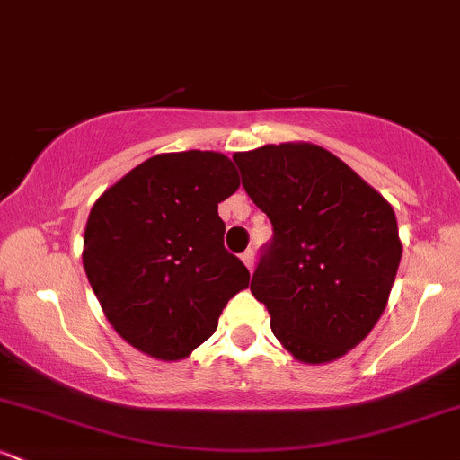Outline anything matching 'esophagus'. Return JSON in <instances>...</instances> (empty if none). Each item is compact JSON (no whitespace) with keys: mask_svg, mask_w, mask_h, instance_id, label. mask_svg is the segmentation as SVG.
<instances>
[{"mask_svg":"<svg viewBox=\"0 0 460 460\" xmlns=\"http://www.w3.org/2000/svg\"><path fill=\"white\" fill-rule=\"evenodd\" d=\"M242 261H244V266L248 268V270H252V266H255V252L248 248V251L242 252Z\"/></svg>","mask_w":460,"mask_h":460,"instance_id":"obj_1","label":"esophagus"}]
</instances>
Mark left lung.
<instances>
[{
  "label": "left lung",
  "mask_w": 460,
  "mask_h": 460,
  "mask_svg": "<svg viewBox=\"0 0 460 460\" xmlns=\"http://www.w3.org/2000/svg\"><path fill=\"white\" fill-rule=\"evenodd\" d=\"M242 186L270 218L251 292L296 361L320 366L361 344L387 307L402 257L394 208L311 142L235 153Z\"/></svg>",
  "instance_id": "left-lung-1"
}]
</instances>
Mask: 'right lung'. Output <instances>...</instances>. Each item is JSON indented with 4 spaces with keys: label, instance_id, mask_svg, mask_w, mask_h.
Listing matches in <instances>:
<instances>
[{
    "label": "right lung",
    "instance_id": "right-lung-1",
    "mask_svg": "<svg viewBox=\"0 0 460 460\" xmlns=\"http://www.w3.org/2000/svg\"><path fill=\"white\" fill-rule=\"evenodd\" d=\"M237 188L223 153H160L94 200L84 270L105 318L136 350L160 361L190 357L248 288L251 274L225 251L218 216Z\"/></svg>",
    "mask_w": 460,
    "mask_h": 460
}]
</instances>
